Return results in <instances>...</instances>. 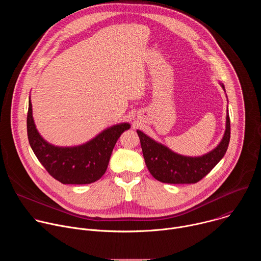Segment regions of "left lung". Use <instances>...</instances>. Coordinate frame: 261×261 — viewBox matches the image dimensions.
<instances>
[{
  "instance_id": "obj_1",
  "label": "left lung",
  "mask_w": 261,
  "mask_h": 261,
  "mask_svg": "<svg viewBox=\"0 0 261 261\" xmlns=\"http://www.w3.org/2000/svg\"><path fill=\"white\" fill-rule=\"evenodd\" d=\"M219 84L225 92L224 85L220 82ZM136 132L140 139L146 167L156 179L167 184H194L204 177L224 157L227 151L230 139L228 106L224 135L216 147L201 156L193 157L177 154L142 131L137 130Z\"/></svg>"
}]
</instances>
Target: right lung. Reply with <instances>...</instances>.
<instances>
[{
    "instance_id": "add662e5",
    "label": "right lung",
    "mask_w": 261,
    "mask_h": 261,
    "mask_svg": "<svg viewBox=\"0 0 261 261\" xmlns=\"http://www.w3.org/2000/svg\"><path fill=\"white\" fill-rule=\"evenodd\" d=\"M129 123L110 126L91 140L73 146H60L46 141L36 128L31 97L27 118L28 138L36 157L48 173L62 184H91L105 173L114 147Z\"/></svg>"
}]
</instances>
